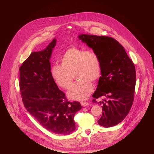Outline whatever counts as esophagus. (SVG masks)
I'll return each mask as SVG.
<instances>
[{
  "label": "esophagus",
  "mask_w": 154,
  "mask_h": 154,
  "mask_svg": "<svg viewBox=\"0 0 154 154\" xmlns=\"http://www.w3.org/2000/svg\"><path fill=\"white\" fill-rule=\"evenodd\" d=\"M90 103L88 102H85V101H82L81 102V105L83 106H86L87 105H88Z\"/></svg>",
  "instance_id": "obj_1"
}]
</instances>
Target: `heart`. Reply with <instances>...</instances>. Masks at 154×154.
I'll return each mask as SVG.
<instances>
[{
	"instance_id": "obj_1",
	"label": "heart",
	"mask_w": 154,
	"mask_h": 154,
	"mask_svg": "<svg viewBox=\"0 0 154 154\" xmlns=\"http://www.w3.org/2000/svg\"><path fill=\"white\" fill-rule=\"evenodd\" d=\"M61 64H54L51 75L62 88L68 90L72 85L74 75L79 80L68 92L69 98L85 100L93 91L91 82L97 81L101 74V63L99 55L92 50L72 46L61 58Z\"/></svg>"
}]
</instances>
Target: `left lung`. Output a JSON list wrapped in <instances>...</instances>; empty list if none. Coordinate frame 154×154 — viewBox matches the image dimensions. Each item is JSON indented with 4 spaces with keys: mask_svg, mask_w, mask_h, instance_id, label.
Masks as SVG:
<instances>
[{
    "mask_svg": "<svg viewBox=\"0 0 154 154\" xmlns=\"http://www.w3.org/2000/svg\"><path fill=\"white\" fill-rule=\"evenodd\" d=\"M78 38L92 48L100 57L101 76L93 102L100 105L102 115L97 121L104 127H110L122 121L133 104L136 83L134 63L124 47L113 38L80 34ZM100 97L107 99H96Z\"/></svg>",
    "mask_w": 154,
    "mask_h": 154,
    "instance_id": "obj_1",
    "label": "left lung"
}]
</instances>
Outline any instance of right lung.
Segmentation results:
<instances>
[{"label": "right lung", "mask_w": 154, "mask_h": 154, "mask_svg": "<svg viewBox=\"0 0 154 154\" xmlns=\"http://www.w3.org/2000/svg\"><path fill=\"white\" fill-rule=\"evenodd\" d=\"M56 41L33 52L22 64L19 87L26 109L40 125L52 133L67 135L75 129L74 117L82 106L68 101L51 75L50 59Z\"/></svg>", "instance_id": "add662e5"}]
</instances>
